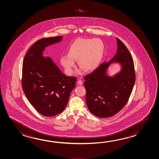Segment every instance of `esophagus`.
Wrapping results in <instances>:
<instances>
[{
    "label": "esophagus",
    "instance_id": "obj_1",
    "mask_svg": "<svg viewBox=\"0 0 159 159\" xmlns=\"http://www.w3.org/2000/svg\"><path fill=\"white\" fill-rule=\"evenodd\" d=\"M78 84L80 85H82V84H83V81H82L81 80H78Z\"/></svg>",
    "mask_w": 159,
    "mask_h": 159
}]
</instances>
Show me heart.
Listing matches in <instances>:
<instances>
[{
    "label": "heart",
    "mask_w": 159,
    "mask_h": 159,
    "mask_svg": "<svg viewBox=\"0 0 159 159\" xmlns=\"http://www.w3.org/2000/svg\"><path fill=\"white\" fill-rule=\"evenodd\" d=\"M105 52V45L99 39L78 38L67 49V54L62 55L61 64L68 75H71L76 61L86 71L94 70L101 62Z\"/></svg>",
    "instance_id": "1"
}]
</instances>
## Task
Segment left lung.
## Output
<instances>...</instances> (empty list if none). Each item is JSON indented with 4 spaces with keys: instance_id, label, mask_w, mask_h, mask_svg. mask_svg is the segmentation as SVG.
<instances>
[{
    "instance_id": "1",
    "label": "left lung",
    "mask_w": 159,
    "mask_h": 159,
    "mask_svg": "<svg viewBox=\"0 0 159 159\" xmlns=\"http://www.w3.org/2000/svg\"><path fill=\"white\" fill-rule=\"evenodd\" d=\"M116 54L107 62H103L85 75L86 102L89 111L99 118H109L124 107L129 101L135 82L134 64L131 54L122 41L116 38ZM113 62H119L122 69L114 77L106 75Z\"/></svg>"
}]
</instances>
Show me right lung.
<instances>
[{"label":"right lung","mask_w":159,"mask_h":159,"mask_svg":"<svg viewBox=\"0 0 159 159\" xmlns=\"http://www.w3.org/2000/svg\"><path fill=\"white\" fill-rule=\"evenodd\" d=\"M62 36L43 38L35 42L25 55L22 88L30 104L41 115L53 116L64 110L77 77L64 75L51 58L44 57L45 48L57 43Z\"/></svg>","instance_id":"right-lung-1"}]
</instances>
